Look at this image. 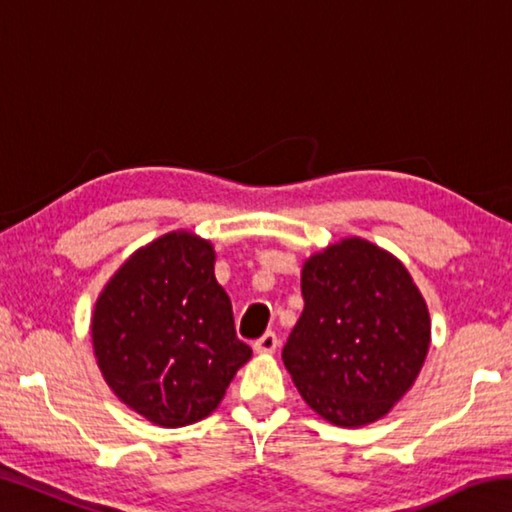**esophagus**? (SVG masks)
Returning a JSON list of instances; mask_svg holds the SVG:
<instances>
[{
	"label": "esophagus",
	"instance_id": "esophagus-1",
	"mask_svg": "<svg viewBox=\"0 0 512 512\" xmlns=\"http://www.w3.org/2000/svg\"><path fill=\"white\" fill-rule=\"evenodd\" d=\"M277 345H280V339H277V334L275 332H266V334L259 336V339L253 343V348L259 354H271V352L277 350Z\"/></svg>",
	"mask_w": 512,
	"mask_h": 512
}]
</instances>
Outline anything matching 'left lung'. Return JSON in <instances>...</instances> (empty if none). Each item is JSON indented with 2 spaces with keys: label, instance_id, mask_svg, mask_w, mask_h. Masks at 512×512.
<instances>
[{
  "label": "left lung",
  "instance_id": "left-lung-1",
  "mask_svg": "<svg viewBox=\"0 0 512 512\" xmlns=\"http://www.w3.org/2000/svg\"><path fill=\"white\" fill-rule=\"evenodd\" d=\"M305 309L282 361L311 409L339 427L370 424L420 375L429 309L400 259L352 237L302 266Z\"/></svg>",
  "mask_w": 512,
  "mask_h": 512
}]
</instances>
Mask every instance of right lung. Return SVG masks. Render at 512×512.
Returning a JSON list of instances; mask_svg holds the SVG:
<instances>
[{
    "mask_svg": "<svg viewBox=\"0 0 512 512\" xmlns=\"http://www.w3.org/2000/svg\"><path fill=\"white\" fill-rule=\"evenodd\" d=\"M210 241L178 230L133 253L92 314L101 375L121 402L160 427L210 415L253 350L214 277Z\"/></svg>",
    "mask_w": 512,
    "mask_h": 512,
    "instance_id": "obj_1",
    "label": "right lung"
}]
</instances>
